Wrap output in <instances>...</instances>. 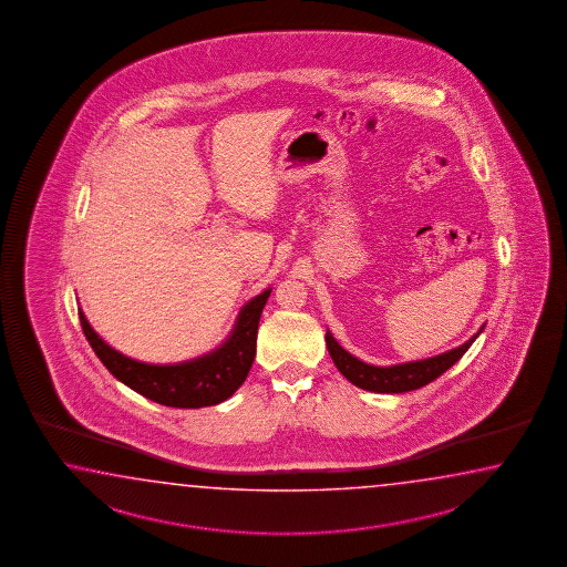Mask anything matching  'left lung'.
I'll use <instances>...</instances> for the list:
<instances>
[{
	"mask_svg": "<svg viewBox=\"0 0 567 567\" xmlns=\"http://www.w3.org/2000/svg\"><path fill=\"white\" fill-rule=\"evenodd\" d=\"M482 330H484V326H482L481 332ZM476 337H472L458 349L447 350L444 354H437V357L425 359V361L395 364V367H373V364L359 361L357 357H352L350 352L338 344L334 337L330 334V330H326V347H328V352L337 364L338 371L344 374L352 385L361 386L364 391H373V393H405V391L427 385L440 374L446 373L447 369L454 362H458L464 357V352L471 349Z\"/></svg>",
	"mask_w": 567,
	"mask_h": 567,
	"instance_id": "obj_1",
	"label": "left lung"
}]
</instances>
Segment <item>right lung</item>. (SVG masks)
I'll use <instances>...</instances> for the list:
<instances>
[{
  "instance_id": "add662e5",
  "label": "right lung",
  "mask_w": 567,
  "mask_h": 567,
  "mask_svg": "<svg viewBox=\"0 0 567 567\" xmlns=\"http://www.w3.org/2000/svg\"><path fill=\"white\" fill-rule=\"evenodd\" d=\"M269 293L271 289H266L243 308L233 334L220 349L194 361L164 367L123 357L96 337L85 313L79 312V318L91 349L121 383L166 408L198 410L229 399L247 379L254 364L259 318Z\"/></svg>"
}]
</instances>
